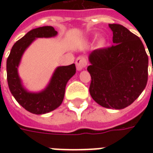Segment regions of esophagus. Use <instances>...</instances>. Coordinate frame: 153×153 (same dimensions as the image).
<instances>
[{
    "label": "esophagus",
    "instance_id": "34e87169",
    "mask_svg": "<svg viewBox=\"0 0 153 153\" xmlns=\"http://www.w3.org/2000/svg\"><path fill=\"white\" fill-rule=\"evenodd\" d=\"M75 64H76L77 70L80 71V70H83L86 67L88 61H87V59L85 57L79 56L75 60Z\"/></svg>",
    "mask_w": 153,
    "mask_h": 153
}]
</instances>
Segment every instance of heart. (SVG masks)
I'll list each match as a JSON object with an SVG mask.
<instances>
[{"label": "heart", "mask_w": 153, "mask_h": 153, "mask_svg": "<svg viewBox=\"0 0 153 153\" xmlns=\"http://www.w3.org/2000/svg\"><path fill=\"white\" fill-rule=\"evenodd\" d=\"M105 44H106V39H105V38H101V39H99L98 42H97V47L101 48V47H104V45H105Z\"/></svg>", "instance_id": "obj_1"}]
</instances>
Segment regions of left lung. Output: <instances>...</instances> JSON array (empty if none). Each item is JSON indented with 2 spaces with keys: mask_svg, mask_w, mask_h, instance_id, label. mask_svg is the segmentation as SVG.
<instances>
[{
  "mask_svg": "<svg viewBox=\"0 0 153 153\" xmlns=\"http://www.w3.org/2000/svg\"><path fill=\"white\" fill-rule=\"evenodd\" d=\"M113 45L88 56L90 95L100 106L124 109L134 102L148 82V56L138 36L120 25H109ZM153 71V70H152Z\"/></svg>",
  "mask_w": 153,
  "mask_h": 153,
  "instance_id": "left-lung-1",
  "label": "left lung"
}]
</instances>
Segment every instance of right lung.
Instances as JSON below:
<instances>
[{
  "label": "right lung",
  "mask_w": 153,
  "mask_h": 153,
  "mask_svg": "<svg viewBox=\"0 0 153 153\" xmlns=\"http://www.w3.org/2000/svg\"><path fill=\"white\" fill-rule=\"evenodd\" d=\"M56 35L57 32L51 26L32 29L14 44L6 61L7 82L10 91L19 104L33 114L43 115L59 107L63 102L68 81L76 73L74 64L58 66L47 87L42 91L30 92L23 85L18 69L26 49L37 38H53Z\"/></svg>",
  "instance_id": "right-lung-1"
}]
</instances>
